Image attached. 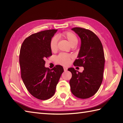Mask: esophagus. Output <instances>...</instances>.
<instances>
[{
  "label": "esophagus",
  "mask_w": 123,
  "mask_h": 123,
  "mask_svg": "<svg viewBox=\"0 0 123 123\" xmlns=\"http://www.w3.org/2000/svg\"><path fill=\"white\" fill-rule=\"evenodd\" d=\"M63 69H64V71H67L68 68H66V67H63Z\"/></svg>",
  "instance_id": "obj_1"
}]
</instances>
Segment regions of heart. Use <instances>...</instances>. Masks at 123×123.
<instances>
[{
	"label": "heart",
	"instance_id": "b5f03b06",
	"mask_svg": "<svg viewBox=\"0 0 123 123\" xmlns=\"http://www.w3.org/2000/svg\"><path fill=\"white\" fill-rule=\"evenodd\" d=\"M59 37H64L69 41L71 46H75L78 42V38L77 36L74 33L70 31H65V32L60 33L59 35ZM51 50L52 51H55L57 48V39L56 37H53L50 41L49 43ZM72 56L71 55L61 53L57 56L56 61L58 64L62 66H67L70 64L71 62Z\"/></svg>",
	"mask_w": 123,
	"mask_h": 123
}]
</instances>
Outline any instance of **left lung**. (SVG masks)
Masks as SVG:
<instances>
[{
  "instance_id": "left-lung-1",
  "label": "left lung",
  "mask_w": 123,
  "mask_h": 123,
  "mask_svg": "<svg viewBox=\"0 0 123 123\" xmlns=\"http://www.w3.org/2000/svg\"><path fill=\"white\" fill-rule=\"evenodd\" d=\"M72 30L81 41L78 59L74 65L83 67L84 70L80 73L73 68L68 69L72 74L70 88L76 97L87 99L97 92L103 81L105 62L104 49L100 40L92 31L81 27H74Z\"/></svg>"
}]
</instances>
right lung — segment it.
I'll return each instance as SVG.
<instances>
[{
	"label": "right lung",
	"instance_id": "1",
	"mask_svg": "<svg viewBox=\"0 0 123 123\" xmlns=\"http://www.w3.org/2000/svg\"><path fill=\"white\" fill-rule=\"evenodd\" d=\"M57 30L33 34L23 42L19 54L21 77L33 97L45 100L51 98L64 70L57 65L49 70L44 67L45 59L52 55L49 43Z\"/></svg>",
	"mask_w": 123,
	"mask_h": 123
}]
</instances>
